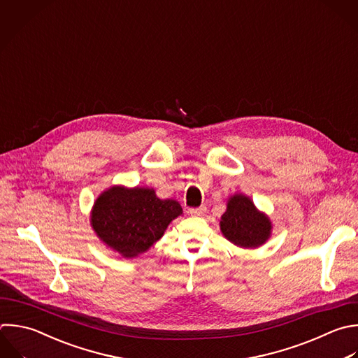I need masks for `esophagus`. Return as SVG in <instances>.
<instances>
[{
    "mask_svg": "<svg viewBox=\"0 0 358 358\" xmlns=\"http://www.w3.org/2000/svg\"><path fill=\"white\" fill-rule=\"evenodd\" d=\"M206 211H207V207H206V206H200V207H196V208H190V210H189V213H190L192 215H196V217L204 215Z\"/></svg>",
    "mask_w": 358,
    "mask_h": 358,
    "instance_id": "1",
    "label": "esophagus"
}]
</instances>
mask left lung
Segmentation results:
<instances>
[{
	"instance_id": "1",
	"label": "left lung",
	"mask_w": 358,
	"mask_h": 358,
	"mask_svg": "<svg viewBox=\"0 0 358 358\" xmlns=\"http://www.w3.org/2000/svg\"><path fill=\"white\" fill-rule=\"evenodd\" d=\"M220 227L228 241L242 248L260 246L267 241L271 229L268 218L259 213L252 200L243 194L229 199Z\"/></svg>"
}]
</instances>
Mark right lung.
<instances>
[{
  "label": "right lung",
  "instance_id": "right-lung-1",
  "mask_svg": "<svg viewBox=\"0 0 358 358\" xmlns=\"http://www.w3.org/2000/svg\"><path fill=\"white\" fill-rule=\"evenodd\" d=\"M180 214L176 200H161L152 189L115 186L98 197L91 221L108 246L124 257H134L152 246Z\"/></svg>",
  "mask_w": 358,
  "mask_h": 358
}]
</instances>
